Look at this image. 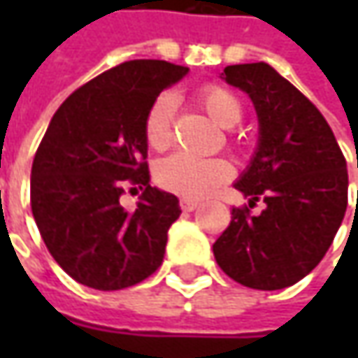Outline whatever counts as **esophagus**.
<instances>
[{
	"mask_svg": "<svg viewBox=\"0 0 358 358\" xmlns=\"http://www.w3.org/2000/svg\"><path fill=\"white\" fill-rule=\"evenodd\" d=\"M179 205H181V209H183V211H195V209L199 207V201L189 199V197H181Z\"/></svg>",
	"mask_w": 358,
	"mask_h": 358,
	"instance_id": "1",
	"label": "esophagus"
}]
</instances>
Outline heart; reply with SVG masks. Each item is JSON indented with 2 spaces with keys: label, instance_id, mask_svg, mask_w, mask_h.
<instances>
[{
  "label": "heart",
  "instance_id": "1",
  "mask_svg": "<svg viewBox=\"0 0 358 358\" xmlns=\"http://www.w3.org/2000/svg\"><path fill=\"white\" fill-rule=\"evenodd\" d=\"M203 109L221 127H235L243 117V105L233 91L221 85H205L199 91ZM177 99L173 93H161L145 115V139L151 149L163 151L173 141V117ZM233 177L231 163L221 157H197L191 153H173L157 165L155 179L163 189L189 199L211 195Z\"/></svg>",
  "mask_w": 358,
  "mask_h": 358
}]
</instances>
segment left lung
<instances>
[{
    "instance_id": "8db88e82",
    "label": "left lung",
    "mask_w": 358,
    "mask_h": 358,
    "mask_svg": "<svg viewBox=\"0 0 358 358\" xmlns=\"http://www.w3.org/2000/svg\"><path fill=\"white\" fill-rule=\"evenodd\" d=\"M221 77L251 97L259 147L235 183L249 207L231 211L215 261L245 287L285 289L321 263L337 235L347 211V161L321 111L268 63L227 65ZM259 199L266 209L253 215Z\"/></svg>"
}]
</instances>
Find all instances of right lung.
Wrapping results in <instances>:
<instances>
[{"label": "right lung", "mask_w": 358, "mask_h": 358, "mask_svg": "<svg viewBox=\"0 0 358 358\" xmlns=\"http://www.w3.org/2000/svg\"><path fill=\"white\" fill-rule=\"evenodd\" d=\"M189 67L133 59L76 90L49 123L31 167V213L57 265L77 282L119 291L153 275L179 199L149 185L145 115ZM144 189L138 209L118 199Z\"/></svg>", "instance_id": "1"}]
</instances>
